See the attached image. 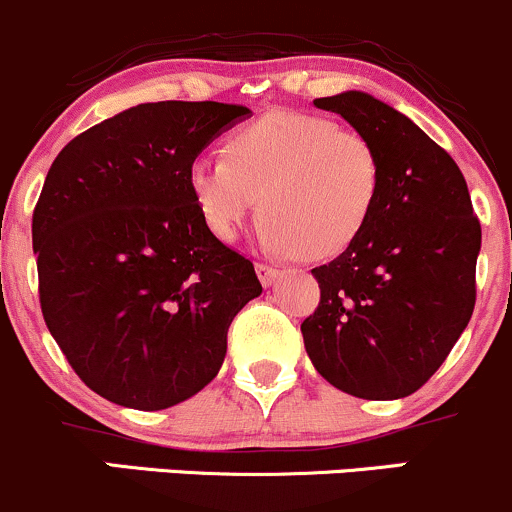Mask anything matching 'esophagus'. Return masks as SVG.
Segmentation results:
<instances>
[{
    "instance_id": "1",
    "label": "esophagus",
    "mask_w": 512,
    "mask_h": 512,
    "mask_svg": "<svg viewBox=\"0 0 512 512\" xmlns=\"http://www.w3.org/2000/svg\"><path fill=\"white\" fill-rule=\"evenodd\" d=\"M255 269H257V277H260L262 286H272L274 279L279 277V267L269 265V262H257Z\"/></svg>"
}]
</instances>
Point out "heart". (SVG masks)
I'll use <instances>...</instances> for the list:
<instances>
[{
  "label": "heart",
  "mask_w": 512,
  "mask_h": 512,
  "mask_svg": "<svg viewBox=\"0 0 512 512\" xmlns=\"http://www.w3.org/2000/svg\"><path fill=\"white\" fill-rule=\"evenodd\" d=\"M226 153L199 157L189 170L206 226L218 238H235L262 196V240L313 260L355 243L384 187L372 140L303 111L252 121L230 136Z\"/></svg>",
  "instance_id": "obj_1"
}]
</instances>
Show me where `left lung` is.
I'll return each mask as SVG.
<instances>
[{"mask_svg": "<svg viewBox=\"0 0 512 512\" xmlns=\"http://www.w3.org/2000/svg\"><path fill=\"white\" fill-rule=\"evenodd\" d=\"M313 104L372 140L384 187L355 243L311 269L320 301L301 323L303 345L335 389L367 401L411 396L474 313L481 223L457 162L411 119L364 92Z\"/></svg>", "mask_w": 512, "mask_h": 512, "instance_id": "left-lung-1", "label": "left lung"}]
</instances>
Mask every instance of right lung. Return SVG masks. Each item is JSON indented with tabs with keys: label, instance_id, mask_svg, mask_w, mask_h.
Listing matches in <instances>:
<instances>
[{
	"label": "right lung",
	"instance_id": "right-lung-1",
	"mask_svg": "<svg viewBox=\"0 0 512 512\" xmlns=\"http://www.w3.org/2000/svg\"><path fill=\"white\" fill-rule=\"evenodd\" d=\"M250 109L155 101L72 138L33 209L38 299L75 374L136 411H162L218 374L228 328L262 294L255 267L196 206L189 170Z\"/></svg>",
	"mask_w": 512,
	"mask_h": 512
}]
</instances>
